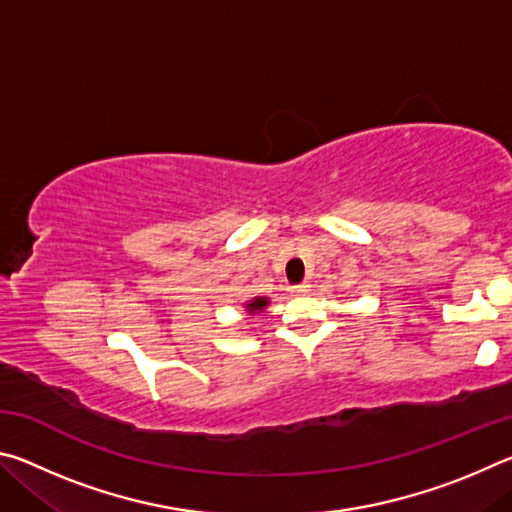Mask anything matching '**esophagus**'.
I'll return each instance as SVG.
<instances>
[{
	"label": "esophagus",
	"instance_id": "34e87169",
	"mask_svg": "<svg viewBox=\"0 0 512 512\" xmlns=\"http://www.w3.org/2000/svg\"><path fill=\"white\" fill-rule=\"evenodd\" d=\"M291 293H296V296H305V293H309V284L300 282L296 287H291Z\"/></svg>",
	"mask_w": 512,
	"mask_h": 512
}]
</instances>
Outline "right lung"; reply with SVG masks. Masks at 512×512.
<instances>
[{
	"mask_svg": "<svg viewBox=\"0 0 512 512\" xmlns=\"http://www.w3.org/2000/svg\"><path fill=\"white\" fill-rule=\"evenodd\" d=\"M266 305H268L266 298H255V300L248 305V309H250V311H257V309H264Z\"/></svg>",
	"mask_w": 512,
	"mask_h": 512,
	"instance_id": "add662e5",
	"label": "right lung"
}]
</instances>
